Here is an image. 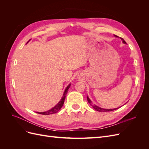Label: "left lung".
<instances>
[{
  "instance_id": "left-lung-1",
  "label": "left lung",
  "mask_w": 149,
  "mask_h": 149,
  "mask_svg": "<svg viewBox=\"0 0 149 149\" xmlns=\"http://www.w3.org/2000/svg\"><path fill=\"white\" fill-rule=\"evenodd\" d=\"M116 37H118V36H116ZM121 40H123V42L124 43H126V42L124 41V40L123 38H121ZM87 100H88V102L90 104H91V101L89 100V98L88 97H87ZM91 105H92V104H91ZM93 106V107L94 108V109H95L96 111H99V112H109V111H114V110H116V109H117V108L116 109H103V108H101V107H98V106H97L96 105H93L92 106Z\"/></svg>"
}]
</instances>
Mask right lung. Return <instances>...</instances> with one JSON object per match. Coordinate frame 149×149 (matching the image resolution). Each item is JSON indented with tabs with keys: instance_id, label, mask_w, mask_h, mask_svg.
<instances>
[{
	"instance_id": "add662e5",
	"label": "right lung",
	"mask_w": 149,
	"mask_h": 149,
	"mask_svg": "<svg viewBox=\"0 0 149 149\" xmlns=\"http://www.w3.org/2000/svg\"><path fill=\"white\" fill-rule=\"evenodd\" d=\"M27 42V43H28ZM70 85L71 84H69L68 86L66 87V89H65V92H64V94H63V97H62V98H61V100H60V101L58 102L57 104L55 106V107H53L52 109H51L50 110H48V111H46V112H37V113H38V114H43V115H49V114H55V113H56V112L59 111L61 108L62 107V106H63V104H64V101H65V97H66V94H67V93H68V89L70 88Z\"/></svg>"
}]
</instances>
